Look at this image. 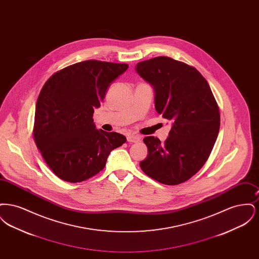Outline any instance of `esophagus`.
Returning <instances> with one entry per match:
<instances>
[{
    "mask_svg": "<svg viewBox=\"0 0 259 259\" xmlns=\"http://www.w3.org/2000/svg\"><path fill=\"white\" fill-rule=\"evenodd\" d=\"M127 141L129 143H138L141 141V137L134 135V134H129V135H127Z\"/></svg>",
    "mask_w": 259,
    "mask_h": 259,
    "instance_id": "34e87169",
    "label": "esophagus"
}]
</instances>
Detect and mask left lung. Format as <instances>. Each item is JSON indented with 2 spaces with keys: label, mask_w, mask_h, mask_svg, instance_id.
I'll list each match as a JSON object with an SVG mask.
<instances>
[{
  "label": "left lung",
  "mask_w": 259,
  "mask_h": 259,
  "mask_svg": "<svg viewBox=\"0 0 259 259\" xmlns=\"http://www.w3.org/2000/svg\"><path fill=\"white\" fill-rule=\"evenodd\" d=\"M136 72L153 88L156 111L172 121L164 144L153 136L144 139L148 154L140 167L161 184L185 183L208 160L220 131L209 83L195 68L166 56L139 62Z\"/></svg>",
  "instance_id": "1"
}]
</instances>
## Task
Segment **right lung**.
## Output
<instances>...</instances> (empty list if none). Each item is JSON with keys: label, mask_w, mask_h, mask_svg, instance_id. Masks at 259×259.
<instances>
[{"label": "right lung", "mask_w": 259, "mask_h": 259, "mask_svg": "<svg viewBox=\"0 0 259 259\" xmlns=\"http://www.w3.org/2000/svg\"><path fill=\"white\" fill-rule=\"evenodd\" d=\"M127 64L88 60L52 74L36 104L34 140L53 172L65 182L80 183L106 166L125 136L98 130L94 109L108 87L128 69Z\"/></svg>", "instance_id": "obj_1"}]
</instances>
